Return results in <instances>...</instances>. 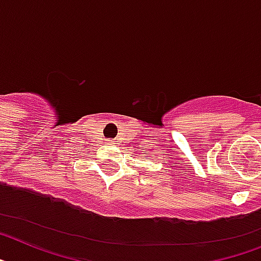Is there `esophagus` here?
Wrapping results in <instances>:
<instances>
[{"mask_svg":"<svg viewBox=\"0 0 261 261\" xmlns=\"http://www.w3.org/2000/svg\"><path fill=\"white\" fill-rule=\"evenodd\" d=\"M108 143H112V140H108Z\"/></svg>","mask_w":261,"mask_h":261,"instance_id":"1","label":"esophagus"}]
</instances>
